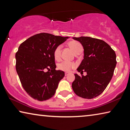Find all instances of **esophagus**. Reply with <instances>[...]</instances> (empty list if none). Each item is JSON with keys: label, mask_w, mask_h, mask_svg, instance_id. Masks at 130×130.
I'll return each mask as SVG.
<instances>
[{"label": "esophagus", "mask_w": 130, "mask_h": 130, "mask_svg": "<svg viewBox=\"0 0 130 130\" xmlns=\"http://www.w3.org/2000/svg\"><path fill=\"white\" fill-rule=\"evenodd\" d=\"M68 74H69V73H68V72H65V76H68Z\"/></svg>", "instance_id": "obj_1"}]
</instances>
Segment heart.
I'll return each instance as SVG.
<instances>
[{
  "instance_id": "heart-1",
  "label": "heart",
  "mask_w": 130,
  "mask_h": 130,
  "mask_svg": "<svg viewBox=\"0 0 130 130\" xmlns=\"http://www.w3.org/2000/svg\"><path fill=\"white\" fill-rule=\"evenodd\" d=\"M68 45L70 46V47L73 50L74 53H77L78 52L81 51L83 50V47L81 45V44L78 42L77 41H72L68 43ZM61 45H59L57 46L54 50L53 55L54 58L57 60H60L61 58ZM76 65L74 63L69 62L68 61H63L62 62L58 63V68L59 69L63 71H69V70L72 69V68L75 67Z\"/></svg>"
}]
</instances>
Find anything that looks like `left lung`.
I'll use <instances>...</instances> for the list:
<instances>
[{
  "label": "left lung",
  "instance_id": "1",
  "mask_svg": "<svg viewBox=\"0 0 130 130\" xmlns=\"http://www.w3.org/2000/svg\"><path fill=\"white\" fill-rule=\"evenodd\" d=\"M84 48V59L74 74L72 87L81 98L91 99L103 93L112 77L116 65L115 52L104 41L89 37H73ZM87 75H82L83 72Z\"/></svg>",
  "mask_w": 130,
  "mask_h": 130
}]
</instances>
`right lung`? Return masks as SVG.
I'll return each mask as SVG.
<instances>
[{
    "instance_id": "obj_1",
    "label": "right lung",
    "mask_w": 130,
    "mask_h": 130,
    "mask_svg": "<svg viewBox=\"0 0 130 130\" xmlns=\"http://www.w3.org/2000/svg\"><path fill=\"white\" fill-rule=\"evenodd\" d=\"M68 38L42 32L19 46L15 54L17 72L23 89L34 99L44 101L54 95L65 73L56 70L53 52Z\"/></svg>"
}]
</instances>
